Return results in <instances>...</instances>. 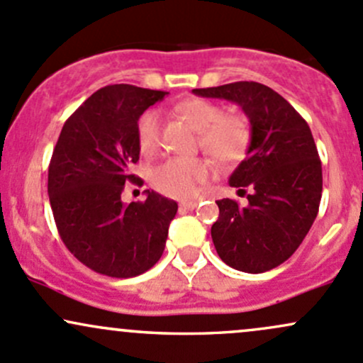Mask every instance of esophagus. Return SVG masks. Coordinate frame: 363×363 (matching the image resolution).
<instances>
[{
	"instance_id": "obj_1",
	"label": "esophagus",
	"mask_w": 363,
	"mask_h": 363,
	"mask_svg": "<svg viewBox=\"0 0 363 363\" xmlns=\"http://www.w3.org/2000/svg\"><path fill=\"white\" fill-rule=\"evenodd\" d=\"M197 208V201H182L180 202V209H186V211H192V209Z\"/></svg>"
}]
</instances>
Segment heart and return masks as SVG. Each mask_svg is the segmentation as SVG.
Listing matches in <instances>:
<instances>
[{
	"label": "heart",
	"mask_w": 363,
	"mask_h": 363,
	"mask_svg": "<svg viewBox=\"0 0 363 363\" xmlns=\"http://www.w3.org/2000/svg\"><path fill=\"white\" fill-rule=\"evenodd\" d=\"M177 112L199 131V145L218 162L240 161L251 143V128L240 116H225L221 105L204 99H190L177 105ZM136 142L143 155H154L161 145V116L149 111L136 124ZM211 177V167L202 159L173 157L152 171V185L167 197L197 196Z\"/></svg>",
	"instance_id": "heart-1"
}]
</instances>
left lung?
Returning <instances> with one entry per match:
<instances>
[{
  "instance_id": "8db88e82",
  "label": "left lung",
  "mask_w": 363,
  "mask_h": 363,
  "mask_svg": "<svg viewBox=\"0 0 363 363\" xmlns=\"http://www.w3.org/2000/svg\"><path fill=\"white\" fill-rule=\"evenodd\" d=\"M192 91L240 105L251 123L247 157L228 182L239 190L252 189L249 204L216 201L220 216L211 237L228 267L263 274L294 255L317 218L322 162L310 126L284 96L255 81Z\"/></svg>"
}]
</instances>
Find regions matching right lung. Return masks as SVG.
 <instances>
[{
	"mask_svg": "<svg viewBox=\"0 0 363 363\" xmlns=\"http://www.w3.org/2000/svg\"><path fill=\"white\" fill-rule=\"evenodd\" d=\"M167 95L133 84H111L65 121L48 167V196L65 247L96 274L128 279L150 270L164 251L178 211L173 199L145 190L143 202L124 204V183L135 182L140 116Z\"/></svg>",
	"mask_w": 363,
	"mask_h": 363,
	"instance_id": "1",
	"label": "right lung"
}]
</instances>
